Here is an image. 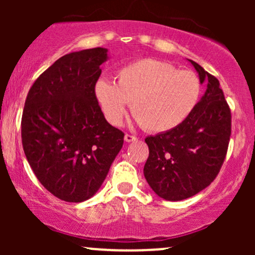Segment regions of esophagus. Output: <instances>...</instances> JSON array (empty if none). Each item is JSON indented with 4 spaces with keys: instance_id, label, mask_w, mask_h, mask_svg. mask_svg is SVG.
<instances>
[{
    "instance_id": "34e87169",
    "label": "esophagus",
    "mask_w": 255,
    "mask_h": 255,
    "mask_svg": "<svg viewBox=\"0 0 255 255\" xmlns=\"http://www.w3.org/2000/svg\"><path fill=\"white\" fill-rule=\"evenodd\" d=\"M125 140L127 142H133V141H136L137 137L134 136V135H130V134H126L125 135Z\"/></svg>"
}]
</instances>
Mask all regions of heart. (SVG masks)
<instances>
[{"mask_svg": "<svg viewBox=\"0 0 255 255\" xmlns=\"http://www.w3.org/2000/svg\"><path fill=\"white\" fill-rule=\"evenodd\" d=\"M96 97L110 124H121L130 103L131 115L142 129L164 133L191 115L200 97V83L191 71L142 58L122 67L116 73V84L99 80Z\"/></svg>", "mask_w": 255, "mask_h": 255, "instance_id": "b5f03b06", "label": "heart"}]
</instances>
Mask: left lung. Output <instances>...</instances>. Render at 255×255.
<instances>
[{
    "instance_id": "obj_1",
    "label": "left lung",
    "mask_w": 255,
    "mask_h": 255,
    "mask_svg": "<svg viewBox=\"0 0 255 255\" xmlns=\"http://www.w3.org/2000/svg\"><path fill=\"white\" fill-rule=\"evenodd\" d=\"M191 61L206 91L178 127L147 136L144 166L147 183L158 197L170 201L191 198L217 177L227 156L231 113L218 79Z\"/></svg>"
}]
</instances>
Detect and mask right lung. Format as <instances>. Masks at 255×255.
I'll use <instances>...</instances> for the list:
<instances>
[{
    "instance_id": "obj_1",
    "label": "right lung",
    "mask_w": 255,
    "mask_h": 255,
    "mask_svg": "<svg viewBox=\"0 0 255 255\" xmlns=\"http://www.w3.org/2000/svg\"><path fill=\"white\" fill-rule=\"evenodd\" d=\"M107 52L93 48L58 58L25 101L21 140L28 164L44 188L69 203L95 195L124 145L125 133L105 120L96 97Z\"/></svg>"
}]
</instances>
